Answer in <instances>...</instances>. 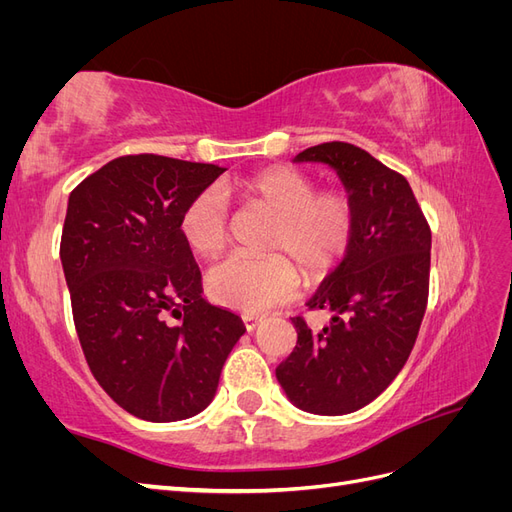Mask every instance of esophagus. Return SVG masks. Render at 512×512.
I'll use <instances>...</instances> for the list:
<instances>
[{"mask_svg": "<svg viewBox=\"0 0 512 512\" xmlns=\"http://www.w3.org/2000/svg\"><path fill=\"white\" fill-rule=\"evenodd\" d=\"M260 322H262V316L258 314H243V324L247 331H254Z\"/></svg>", "mask_w": 512, "mask_h": 512, "instance_id": "esophagus-1", "label": "esophagus"}]
</instances>
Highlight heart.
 Masks as SVG:
<instances>
[{
    "label": "heart",
    "mask_w": 512,
    "mask_h": 512,
    "mask_svg": "<svg viewBox=\"0 0 512 512\" xmlns=\"http://www.w3.org/2000/svg\"><path fill=\"white\" fill-rule=\"evenodd\" d=\"M228 188V185H224ZM243 192L275 213L269 247L297 258L307 275L331 269L346 252L352 235V205L337 190L316 192L312 177L297 168L273 166L247 179ZM179 230L185 245L198 256L218 254L228 237L226 194L211 185L185 205ZM297 269L284 254L262 258L228 256L207 271L209 297L224 307L258 314L286 303L297 292Z\"/></svg>",
    "instance_id": "1"
}]
</instances>
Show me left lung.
<instances>
[{"label": "left lung", "mask_w": 512, "mask_h": 512, "mask_svg": "<svg viewBox=\"0 0 512 512\" xmlns=\"http://www.w3.org/2000/svg\"><path fill=\"white\" fill-rule=\"evenodd\" d=\"M292 162L331 166L352 205L342 262L307 301L327 309L322 329L292 318L297 346L275 369L294 406L350 414L374 401L406 365L425 316L431 232L410 183L350 143H322Z\"/></svg>", "instance_id": "obj_1"}]
</instances>
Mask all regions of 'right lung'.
I'll return each mask as SVG.
<instances>
[{"label": "right lung", "instance_id": "1", "mask_svg": "<svg viewBox=\"0 0 512 512\" xmlns=\"http://www.w3.org/2000/svg\"><path fill=\"white\" fill-rule=\"evenodd\" d=\"M224 170L153 153L123 156L68 198L59 256L76 333L102 389L143 421L203 412L245 333L237 314L203 299L179 230L185 205Z\"/></svg>", "mask_w": 512, "mask_h": 512}]
</instances>
